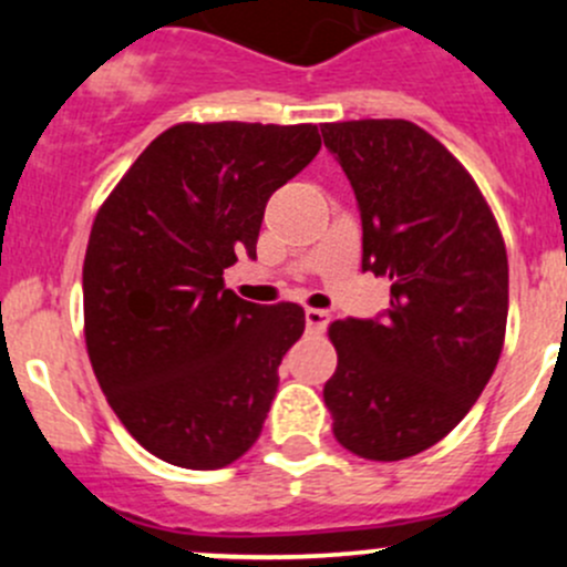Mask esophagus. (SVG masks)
<instances>
[{
	"instance_id": "1",
	"label": "esophagus",
	"mask_w": 567,
	"mask_h": 567,
	"mask_svg": "<svg viewBox=\"0 0 567 567\" xmlns=\"http://www.w3.org/2000/svg\"><path fill=\"white\" fill-rule=\"evenodd\" d=\"M305 320H307V329L310 331H323L326 326L331 323V312L329 310H312V307H307Z\"/></svg>"
}]
</instances>
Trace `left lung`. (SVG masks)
<instances>
[{"mask_svg":"<svg viewBox=\"0 0 567 567\" xmlns=\"http://www.w3.org/2000/svg\"><path fill=\"white\" fill-rule=\"evenodd\" d=\"M362 216V271L390 277V307L331 323L323 386L337 442L400 461L442 442L499 362L507 251L477 183L409 120L320 128Z\"/></svg>","mask_w":567,"mask_h":567,"instance_id":"8db88e82","label":"left lung"}]
</instances>
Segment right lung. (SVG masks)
I'll return each mask as SVG.
<instances>
[{
	"label": "right lung",
	"instance_id": "obj_1",
	"mask_svg": "<svg viewBox=\"0 0 567 567\" xmlns=\"http://www.w3.org/2000/svg\"><path fill=\"white\" fill-rule=\"evenodd\" d=\"M318 151V125H173L95 216L82 274L90 362L156 458L221 468L260 436L305 310L238 299L225 268L241 249L255 260L268 197Z\"/></svg>",
	"mask_w": 567,
	"mask_h": 567
}]
</instances>
